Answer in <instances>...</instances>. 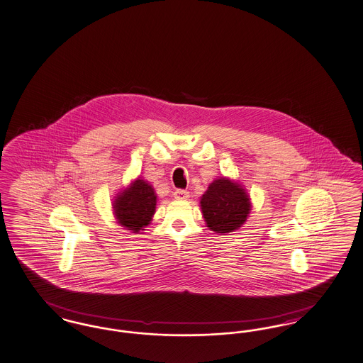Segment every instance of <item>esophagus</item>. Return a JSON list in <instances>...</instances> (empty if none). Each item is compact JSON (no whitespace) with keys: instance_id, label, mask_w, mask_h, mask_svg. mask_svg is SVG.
<instances>
[{"instance_id":"1","label":"esophagus","mask_w":363,"mask_h":363,"mask_svg":"<svg viewBox=\"0 0 363 363\" xmlns=\"http://www.w3.org/2000/svg\"><path fill=\"white\" fill-rule=\"evenodd\" d=\"M189 196H190V194H189V191H186V190H182V189H177L174 191L175 200L185 201V200H188Z\"/></svg>"}]
</instances>
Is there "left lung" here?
Listing matches in <instances>:
<instances>
[{
	"label": "left lung",
	"instance_id": "1",
	"mask_svg": "<svg viewBox=\"0 0 363 363\" xmlns=\"http://www.w3.org/2000/svg\"><path fill=\"white\" fill-rule=\"evenodd\" d=\"M200 208L206 227L227 235L246 223L252 203L243 185L228 177H218L200 197Z\"/></svg>",
	"mask_w": 363,
	"mask_h": 363
}]
</instances>
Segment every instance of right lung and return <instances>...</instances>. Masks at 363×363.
Here are the masks:
<instances>
[{"mask_svg": "<svg viewBox=\"0 0 363 363\" xmlns=\"http://www.w3.org/2000/svg\"><path fill=\"white\" fill-rule=\"evenodd\" d=\"M158 196L152 185L138 177L127 188L121 189L112 203L117 224L130 233L145 231L155 213Z\"/></svg>", "mask_w": 363, "mask_h": 363, "instance_id": "right-lung-1", "label": "right lung"}]
</instances>
